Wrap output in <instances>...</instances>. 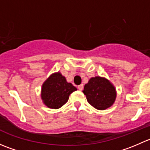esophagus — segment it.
<instances>
[{
	"mask_svg": "<svg viewBox=\"0 0 150 150\" xmlns=\"http://www.w3.org/2000/svg\"><path fill=\"white\" fill-rule=\"evenodd\" d=\"M78 88L79 89L80 91H82V90H83V84L79 85V86H78Z\"/></svg>",
	"mask_w": 150,
	"mask_h": 150,
	"instance_id": "esophagus-1",
	"label": "esophagus"
}]
</instances>
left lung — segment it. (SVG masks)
Instances as JSON below:
<instances>
[{
  "label": "left lung",
  "instance_id": "obj_1",
  "mask_svg": "<svg viewBox=\"0 0 150 150\" xmlns=\"http://www.w3.org/2000/svg\"><path fill=\"white\" fill-rule=\"evenodd\" d=\"M88 102L99 110H104L115 102L117 92L115 87L108 79L96 76L90 78L83 91Z\"/></svg>",
  "mask_w": 150,
  "mask_h": 150
}]
</instances>
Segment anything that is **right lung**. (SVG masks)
<instances>
[{
    "instance_id": "1",
    "label": "right lung",
    "mask_w": 150,
    "mask_h": 150,
    "mask_svg": "<svg viewBox=\"0 0 150 150\" xmlns=\"http://www.w3.org/2000/svg\"><path fill=\"white\" fill-rule=\"evenodd\" d=\"M77 88L71 83L67 81L61 72L52 73L44 81L41 88V99L43 103L51 109H59L69 99V96Z\"/></svg>"
}]
</instances>
